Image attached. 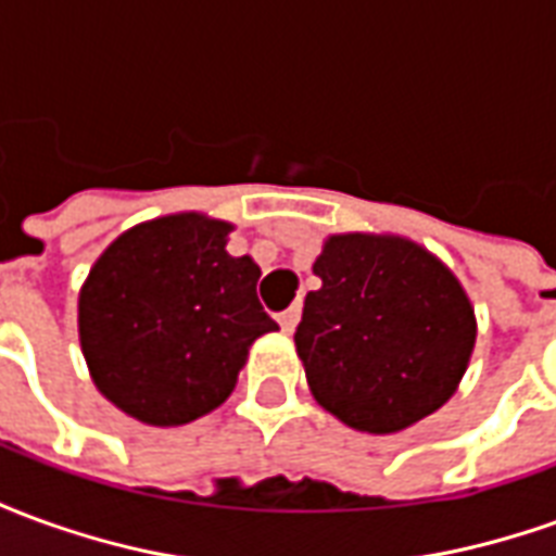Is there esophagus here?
Returning a JSON list of instances; mask_svg holds the SVG:
<instances>
[{"label":"esophagus","mask_w":556,"mask_h":556,"mask_svg":"<svg viewBox=\"0 0 556 556\" xmlns=\"http://www.w3.org/2000/svg\"><path fill=\"white\" fill-rule=\"evenodd\" d=\"M298 321H301V303H291L286 313H279V327H282L286 333H291V330L298 327Z\"/></svg>","instance_id":"obj_1"}]
</instances>
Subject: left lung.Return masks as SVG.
I'll return each instance as SVG.
<instances>
[{"label": "left lung", "instance_id": "left-lung-1", "mask_svg": "<svg viewBox=\"0 0 556 556\" xmlns=\"http://www.w3.org/2000/svg\"><path fill=\"white\" fill-rule=\"evenodd\" d=\"M294 330L318 405L351 429L390 434L453 396L477 321L446 267L405 238L333 235L315 258Z\"/></svg>", "mask_w": 556, "mask_h": 556}]
</instances>
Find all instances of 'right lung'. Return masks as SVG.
<instances>
[{"mask_svg":"<svg viewBox=\"0 0 556 556\" xmlns=\"http://www.w3.org/2000/svg\"><path fill=\"white\" fill-rule=\"evenodd\" d=\"M231 226L175 214L125 231L79 291V342L103 396L148 426H184L223 405L247 351L277 330L262 270L226 253Z\"/></svg>","mask_w":556,"mask_h":556,"instance_id":"add662e5","label":"right lung"}]
</instances>
